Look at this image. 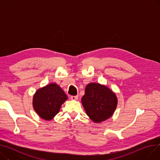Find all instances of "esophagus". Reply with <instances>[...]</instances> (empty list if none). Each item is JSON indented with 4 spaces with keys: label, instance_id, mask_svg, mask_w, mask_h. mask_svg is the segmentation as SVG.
Returning <instances> with one entry per match:
<instances>
[{
    "label": "esophagus",
    "instance_id": "obj_1",
    "mask_svg": "<svg viewBox=\"0 0 160 160\" xmlns=\"http://www.w3.org/2000/svg\"><path fill=\"white\" fill-rule=\"evenodd\" d=\"M78 98V96H71V99L72 100H77Z\"/></svg>",
    "mask_w": 160,
    "mask_h": 160
}]
</instances>
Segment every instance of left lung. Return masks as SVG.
Segmentation results:
<instances>
[{
  "mask_svg": "<svg viewBox=\"0 0 160 160\" xmlns=\"http://www.w3.org/2000/svg\"><path fill=\"white\" fill-rule=\"evenodd\" d=\"M81 101L90 119L100 123L113 115L118 99L114 92L105 85L92 82L86 86Z\"/></svg>",
  "mask_w": 160,
  "mask_h": 160,
  "instance_id": "1",
  "label": "left lung"
}]
</instances>
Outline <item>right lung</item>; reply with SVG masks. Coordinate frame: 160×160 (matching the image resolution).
<instances>
[{"instance_id":"obj_1","label":"right lung","mask_w":160,"mask_h":160,"mask_svg":"<svg viewBox=\"0 0 160 160\" xmlns=\"http://www.w3.org/2000/svg\"><path fill=\"white\" fill-rule=\"evenodd\" d=\"M68 99L60 86L51 83L41 88L33 95L32 104L36 113L44 120L50 121L59 113Z\"/></svg>"}]
</instances>
